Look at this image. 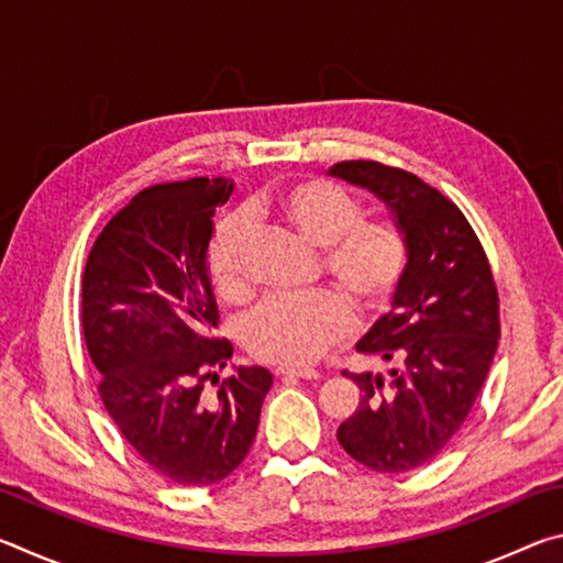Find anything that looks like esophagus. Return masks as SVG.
<instances>
[{"label": "esophagus", "instance_id": "esophagus-1", "mask_svg": "<svg viewBox=\"0 0 563 563\" xmlns=\"http://www.w3.org/2000/svg\"><path fill=\"white\" fill-rule=\"evenodd\" d=\"M275 375H278L280 379H318L320 375L316 373V369H300V367H278L275 369Z\"/></svg>", "mask_w": 563, "mask_h": 563}]
</instances>
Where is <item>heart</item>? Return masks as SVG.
Here are the masks:
<instances>
[{"label": "heart", "mask_w": 563, "mask_h": 563, "mask_svg": "<svg viewBox=\"0 0 563 563\" xmlns=\"http://www.w3.org/2000/svg\"><path fill=\"white\" fill-rule=\"evenodd\" d=\"M305 243L325 251V271L345 288L360 308L375 310L393 298L407 265V247L395 228L362 223V208L345 190L325 180L292 184L261 206ZM251 228L243 216L218 225L208 273L213 288L228 302H241L251 292L247 280ZM352 312L332 292L271 295L251 310L241 325L243 347L273 365L300 367L325 355L332 342L347 338Z\"/></svg>", "instance_id": "b5f03b06"}]
</instances>
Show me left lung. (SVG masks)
Returning <instances> with one entry per match:
<instances>
[{
  "label": "left lung",
  "mask_w": 563,
  "mask_h": 563,
  "mask_svg": "<svg viewBox=\"0 0 563 563\" xmlns=\"http://www.w3.org/2000/svg\"><path fill=\"white\" fill-rule=\"evenodd\" d=\"M328 176L383 201L407 247L389 310L357 340L387 373H345L362 399L338 427L352 460L399 474L444 450L482 393L499 342V298L479 238L440 190L377 161Z\"/></svg>",
  "instance_id": "8db88e82"
}]
</instances>
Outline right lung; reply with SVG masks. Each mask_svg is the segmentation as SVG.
<instances>
[{
  "label": "right lung",
  "mask_w": 563,
  "mask_h": 563,
  "mask_svg": "<svg viewBox=\"0 0 563 563\" xmlns=\"http://www.w3.org/2000/svg\"><path fill=\"white\" fill-rule=\"evenodd\" d=\"M231 194L228 178L141 190L103 228L81 278L103 407L141 460L180 487L218 484L245 460L273 385L258 365L218 377L233 345L211 338L208 247Z\"/></svg>",
  "instance_id": "1"
}]
</instances>
